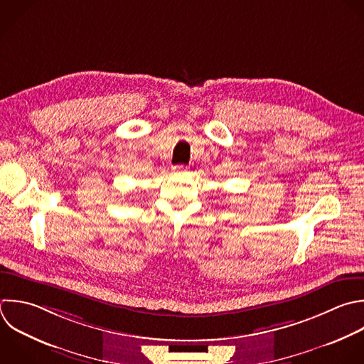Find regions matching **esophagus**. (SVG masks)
<instances>
[{
	"label": "esophagus",
	"mask_w": 364,
	"mask_h": 364,
	"mask_svg": "<svg viewBox=\"0 0 364 364\" xmlns=\"http://www.w3.org/2000/svg\"><path fill=\"white\" fill-rule=\"evenodd\" d=\"M172 171H173L175 173H182V172L186 171V166H183V165H175V166H172Z\"/></svg>",
	"instance_id": "34e87169"
}]
</instances>
